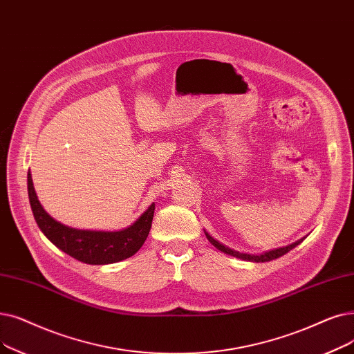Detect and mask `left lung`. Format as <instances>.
Listing matches in <instances>:
<instances>
[{
	"label": "left lung",
	"mask_w": 354,
	"mask_h": 354,
	"mask_svg": "<svg viewBox=\"0 0 354 354\" xmlns=\"http://www.w3.org/2000/svg\"><path fill=\"white\" fill-rule=\"evenodd\" d=\"M204 233H205L208 241L214 245V248H217L218 250L224 252L225 254L234 256V257H239V259H243V260H249V262H270V260L278 259V257L283 256L285 253H288L289 250L297 248V245L304 240V239H301V240H298V241H295V243H292V244H289V245H285V248L274 249V250H270V252H266V253H262V254H248V253H240V252H236V250H233V249H230V248H227V245H224V244H221L220 241L215 240L214 237H211L207 232H204Z\"/></svg>",
	"instance_id": "obj_1"
}]
</instances>
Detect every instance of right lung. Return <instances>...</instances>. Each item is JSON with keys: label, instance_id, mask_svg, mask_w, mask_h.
<instances>
[{"label": "right lung", "instance_id": "1", "mask_svg": "<svg viewBox=\"0 0 354 354\" xmlns=\"http://www.w3.org/2000/svg\"><path fill=\"white\" fill-rule=\"evenodd\" d=\"M27 191L30 207L41 233L57 249L88 265L115 263L139 252L149 236L153 214H155V204H151L137 221L120 232L80 230L56 221L44 211L36 195L30 171L27 174Z\"/></svg>", "mask_w": 354, "mask_h": 354}]
</instances>
